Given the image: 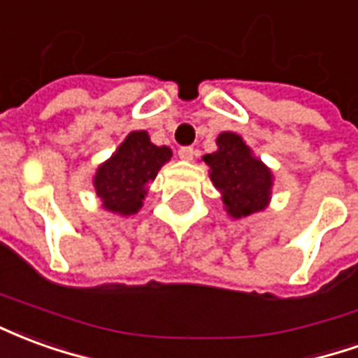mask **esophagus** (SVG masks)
Here are the masks:
<instances>
[{"label":"esophagus","instance_id":"34e87169","mask_svg":"<svg viewBox=\"0 0 358 358\" xmlns=\"http://www.w3.org/2000/svg\"><path fill=\"white\" fill-rule=\"evenodd\" d=\"M178 155L180 159H184V161H192L195 155V149L192 145H184V148L178 149Z\"/></svg>","mask_w":358,"mask_h":358}]
</instances>
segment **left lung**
<instances>
[{
	"instance_id": "8db88e82",
	"label": "left lung",
	"mask_w": 358,
	"mask_h": 358,
	"mask_svg": "<svg viewBox=\"0 0 358 358\" xmlns=\"http://www.w3.org/2000/svg\"><path fill=\"white\" fill-rule=\"evenodd\" d=\"M218 151L203 157L210 166V180L222 194L226 210L234 218L248 217L268 205L272 174L251 155L238 134L224 132L217 140Z\"/></svg>"
}]
</instances>
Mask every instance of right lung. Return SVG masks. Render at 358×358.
Here are the masks:
<instances>
[{
	"mask_svg": "<svg viewBox=\"0 0 358 358\" xmlns=\"http://www.w3.org/2000/svg\"><path fill=\"white\" fill-rule=\"evenodd\" d=\"M171 157V149L153 145L148 132L128 134L117 153L95 172V194L101 197L103 207L118 215L138 213L148 194L145 186Z\"/></svg>",
	"mask_w": 358,
	"mask_h": 358,
	"instance_id": "add662e5",
	"label": "right lung"
}]
</instances>
